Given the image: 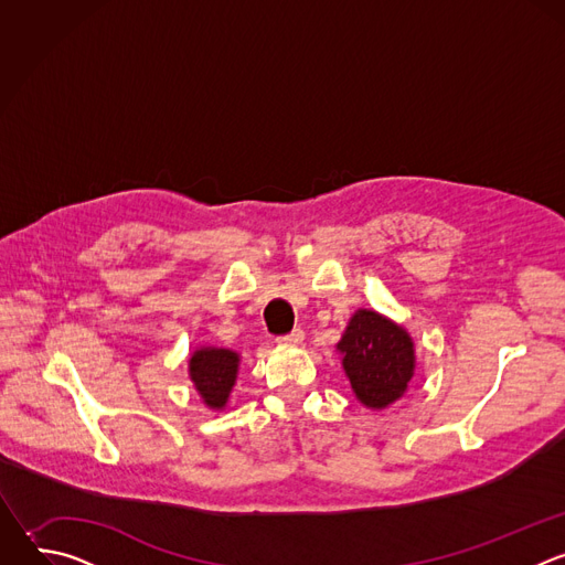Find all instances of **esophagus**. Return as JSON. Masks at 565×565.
Returning <instances> with one entry per match:
<instances>
[{
  "label": "esophagus",
  "instance_id": "1",
  "mask_svg": "<svg viewBox=\"0 0 565 565\" xmlns=\"http://www.w3.org/2000/svg\"><path fill=\"white\" fill-rule=\"evenodd\" d=\"M277 342H279V344H286V347H299V344H303V331H301V329H295L292 333L281 335Z\"/></svg>",
  "mask_w": 565,
  "mask_h": 565
}]
</instances>
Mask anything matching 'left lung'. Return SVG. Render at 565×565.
<instances>
[{"label": "left lung", "mask_w": 565, "mask_h": 565, "mask_svg": "<svg viewBox=\"0 0 565 565\" xmlns=\"http://www.w3.org/2000/svg\"><path fill=\"white\" fill-rule=\"evenodd\" d=\"M353 395L371 412L388 409L416 375V344L391 317L358 308L335 344Z\"/></svg>", "instance_id": "8db88e82"}]
</instances>
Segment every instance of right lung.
I'll use <instances>...</instances> for the list:
<instances>
[{"label": "right lung", "instance_id": "1", "mask_svg": "<svg viewBox=\"0 0 565 565\" xmlns=\"http://www.w3.org/2000/svg\"><path fill=\"white\" fill-rule=\"evenodd\" d=\"M238 364L241 355L223 347H199L190 353L188 373L207 409L223 412L227 407L230 393L236 384Z\"/></svg>", "mask_w": 565, "mask_h": 565}]
</instances>
